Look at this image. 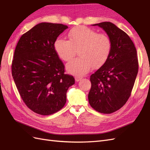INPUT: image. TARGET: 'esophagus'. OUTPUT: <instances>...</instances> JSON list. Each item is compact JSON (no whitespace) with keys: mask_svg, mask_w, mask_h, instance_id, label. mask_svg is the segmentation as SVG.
<instances>
[{"mask_svg":"<svg viewBox=\"0 0 150 150\" xmlns=\"http://www.w3.org/2000/svg\"><path fill=\"white\" fill-rule=\"evenodd\" d=\"M82 79V76H78V75L75 76V81L76 82L80 81V80H81Z\"/></svg>","mask_w":150,"mask_h":150,"instance_id":"esophagus-1","label":"esophagus"}]
</instances>
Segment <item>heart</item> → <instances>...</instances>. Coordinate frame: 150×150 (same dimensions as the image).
<instances>
[{
  "instance_id": "1",
  "label": "heart",
  "mask_w": 150,
  "mask_h": 150,
  "mask_svg": "<svg viewBox=\"0 0 150 150\" xmlns=\"http://www.w3.org/2000/svg\"><path fill=\"white\" fill-rule=\"evenodd\" d=\"M69 40L57 38L54 49L57 55L64 61H70L79 51L80 57L67 65L69 72L77 75H83L93 67H101L110 55L112 43L105 33H98L86 26H76L68 33Z\"/></svg>"
}]
</instances>
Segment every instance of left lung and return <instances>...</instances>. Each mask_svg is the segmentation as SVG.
<instances>
[{
    "label": "left lung",
    "mask_w": 150,
    "mask_h": 150,
    "mask_svg": "<svg viewBox=\"0 0 150 150\" xmlns=\"http://www.w3.org/2000/svg\"><path fill=\"white\" fill-rule=\"evenodd\" d=\"M106 32L112 43L108 59L90 77L89 104L96 111L110 114L127 101L138 73L136 49L125 32L111 22L94 24Z\"/></svg>",
    "instance_id": "obj_1"
}]
</instances>
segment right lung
I'll return each mask as SVG.
<instances>
[{"label":"right lung","mask_w":150,"mask_h":150,"mask_svg":"<svg viewBox=\"0 0 150 150\" xmlns=\"http://www.w3.org/2000/svg\"><path fill=\"white\" fill-rule=\"evenodd\" d=\"M68 26L41 23L23 35L15 49L12 75L23 101L33 112L49 115L63 108L67 92L75 83L64 74L54 49L57 37Z\"/></svg>","instance_id":"add662e5"}]
</instances>
